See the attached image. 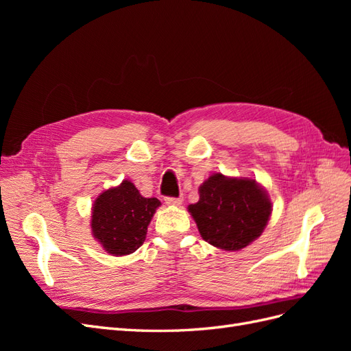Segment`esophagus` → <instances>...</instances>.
Instances as JSON below:
<instances>
[{
  "instance_id": "esophagus-1",
  "label": "esophagus",
  "mask_w": 351,
  "mask_h": 351,
  "mask_svg": "<svg viewBox=\"0 0 351 351\" xmlns=\"http://www.w3.org/2000/svg\"><path fill=\"white\" fill-rule=\"evenodd\" d=\"M182 202H183V197H182V196H180V197H165V204H167V205L178 206V205H182Z\"/></svg>"
}]
</instances>
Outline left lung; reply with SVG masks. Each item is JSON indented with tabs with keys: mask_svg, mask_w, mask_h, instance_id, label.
Masks as SVG:
<instances>
[{
	"mask_svg": "<svg viewBox=\"0 0 351 351\" xmlns=\"http://www.w3.org/2000/svg\"><path fill=\"white\" fill-rule=\"evenodd\" d=\"M187 209L202 239L218 249L236 252L262 234L272 204L254 180L217 173L199 187V200Z\"/></svg>",
	"mask_w": 351,
	"mask_h": 351,
	"instance_id": "obj_1",
	"label": "left lung"
}]
</instances>
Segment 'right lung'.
Returning <instances> with one entry per match:
<instances>
[{
    "label": "right lung",
    "mask_w": 351,
    "mask_h": 351,
    "mask_svg": "<svg viewBox=\"0 0 351 351\" xmlns=\"http://www.w3.org/2000/svg\"><path fill=\"white\" fill-rule=\"evenodd\" d=\"M159 205L161 202L156 197H143L132 182L124 180L95 200L92 234L112 256L130 254L143 244L147 226Z\"/></svg>",
    "instance_id": "add662e5"
}]
</instances>
